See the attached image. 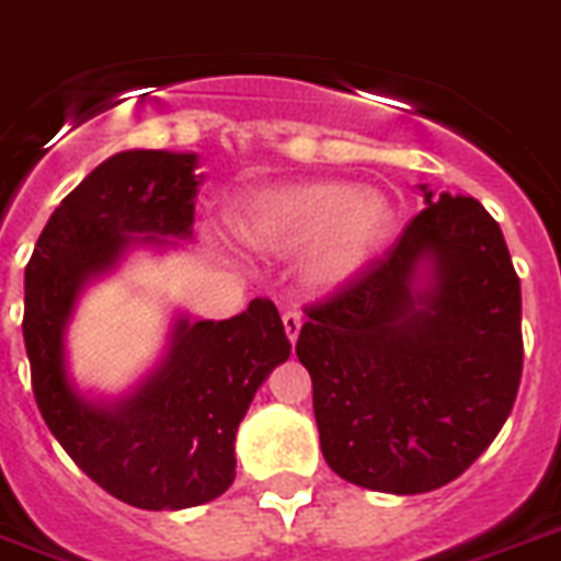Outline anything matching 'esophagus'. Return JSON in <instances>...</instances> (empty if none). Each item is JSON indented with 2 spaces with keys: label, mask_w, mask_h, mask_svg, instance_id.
Returning <instances> with one entry per match:
<instances>
[{
  "label": "esophagus",
  "mask_w": 561,
  "mask_h": 561,
  "mask_svg": "<svg viewBox=\"0 0 561 561\" xmlns=\"http://www.w3.org/2000/svg\"><path fill=\"white\" fill-rule=\"evenodd\" d=\"M282 324H285V333H288L290 342H296V336L302 331V317H299L296 310H285V313H282Z\"/></svg>",
  "instance_id": "esophagus-1"
}]
</instances>
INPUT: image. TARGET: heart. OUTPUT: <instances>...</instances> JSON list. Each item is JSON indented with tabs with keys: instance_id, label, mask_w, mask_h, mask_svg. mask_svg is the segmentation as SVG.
<instances>
[{
	"instance_id": "1",
	"label": "heart",
	"mask_w": 561,
	"mask_h": 561,
	"mask_svg": "<svg viewBox=\"0 0 561 561\" xmlns=\"http://www.w3.org/2000/svg\"><path fill=\"white\" fill-rule=\"evenodd\" d=\"M393 208L379 191H359L339 179H310L259 191L242 202L237 233L251 251L288 256L310 248L305 279L336 290L356 279L382 251Z\"/></svg>"
}]
</instances>
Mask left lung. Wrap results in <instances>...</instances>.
I'll return each mask as SVG.
<instances>
[{
    "mask_svg": "<svg viewBox=\"0 0 561 561\" xmlns=\"http://www.w3.org/2000/svg\"><path fill=\"white\" fill-rule=\"evenodd\" d=\"M422 193L427 208L382 259L305 308L296 342L324 462L382 493L462 477L522 379V290L502 228L473 196Z\"/></svg>",
    "mask_w": 561,
    "mask_h": 561,
    "instance_id": "1",
    "label": "left lung"
}]
</instances>
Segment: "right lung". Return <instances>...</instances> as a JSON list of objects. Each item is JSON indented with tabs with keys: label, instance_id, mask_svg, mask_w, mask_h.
Masks as SVG:
<instances>
[{
	"label": "right lung",
	"instance_id": "right-lung-1",
	"mask_svg": "<svg viewBox=\"0 0 561 561\" xmlns=\"http://www.w3.org/2000/svg\"><path fill=\"white\" fill-rule=\"evenodd\" d=\"M193 168L196 153H116L50 214L25 267L22 333L42 419L99 488L142 511H179L228 491L239 422L290 356L276 305L253 299L222 322L176 319L168 356L128 399L99 404L68 382L65 328L79 290L130 244L191 237Z\"/></svg>",
	"mask_w": 561,
	"mask_h": 561
}]
</instances>
